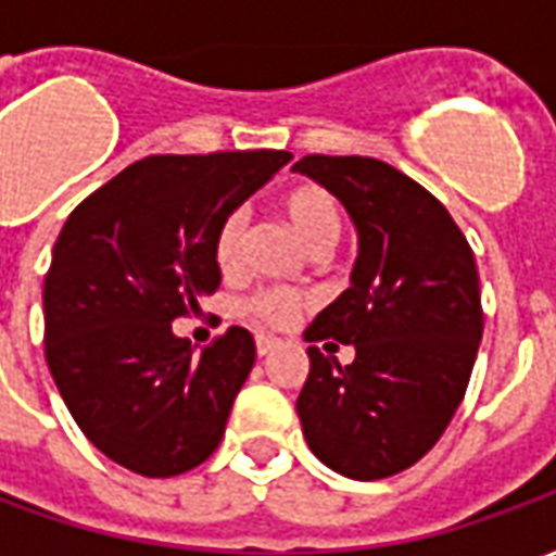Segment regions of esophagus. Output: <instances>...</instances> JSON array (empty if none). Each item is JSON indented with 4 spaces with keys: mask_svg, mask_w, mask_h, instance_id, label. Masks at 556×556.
Instances as JSON below:
<instances>
[{
    "mask_svg": "<svg viewBox=\"0 0 556 556\" xmlns=\"http://www.w3.org/2000/svg\"><path fill=\"white\" fill-rule=\"evenodd\" d=\"M277 345H279V339L265 337V333H262V337H255V351H258V357H267V354L277 349Z\"/></svg>",
    "mask_w": 556,
    "mask_h": 556,
    "instance_id": "esophagus-1",
    "label": "esophagus"
}]
</instances>
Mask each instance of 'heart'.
Here are the masks:
<instances>
[{
  "instance_id": "1",
  "label": "heart",
  "mask_w": 556,
  "mask_h": 556,
  "mask_svg": "<svg viewBox=\"0 0 556 556\" xmlns=\"http://www.w3.org/2000/svg\"><path fill=\"white\" fill-rule=\"evenodd\" d=\"M279 214L289 223V229L298 235V241L318 258L333 253V247L345 229V211L339 199L321 184H298L289 193H282L277 202ZM243 243H247V214L241 207L229 211L219 219L211 253L223 274H235L243 262ZM303 298L289 289H262L247 301V313L253 315L258 325L286 327L291 318L301 313Z\"/></svg>"
}]
</instances>
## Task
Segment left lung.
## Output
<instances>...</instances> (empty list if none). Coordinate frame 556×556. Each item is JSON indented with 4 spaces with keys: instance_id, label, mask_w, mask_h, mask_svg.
<instances>
[{
    "instance_id": "1",
    "label": "left lung",
    "mask_w": 556,
    "mask_h": 556,
    "mask_svg": "<svg viewBox=\"0 0 556 556\" xmlns=\"http://www.w3.org/2000/svg\"><path fill=\"white\" fill-rule=\"evenodd\" d=\"M294 172L337 195L361 238L351 289L303 333L330 353L354 344L355 361L339 367L306 349L303 434L342 477H393L429 453L465 399L482 339L473 250L450 211L384 160L306 154Z\"/></svg>"
}]
</instances>
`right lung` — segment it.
<instances>
[{
    "instance_id": "1",
    "label": "right lung",
    "mask_w": 556,
    "mask_h": 556,
    "mask_svg": "<svg viewBox=\"0 0 556 556\" xmlns=\"http://www.w3.org/2000/svg\"><path fill=\"white\" fill-rule=\"evenodd\" d=\"M289 151L154 154L86 195L43 279V354L71 417L139 477L187 473L223 441L255 363L250 330L202 354L172 321L219 289V219L270 181Z\"/></svg>"
}]
</instances>
